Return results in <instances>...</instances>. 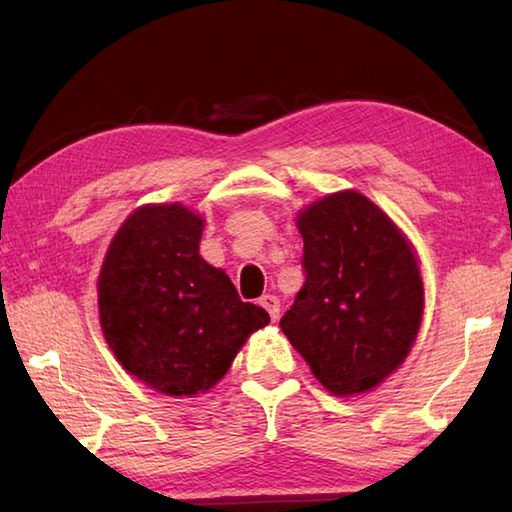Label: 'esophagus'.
I'll list each match as a JSON object with an SVG mask.
<instances>
[{
    "mask_svg": "<svg viewBox=\"0 0 512 512\" xmlns=\"http://www.w3.org/2000/svg\"><path fill=\"white\" fill-rule=\"evenodd\" d=\"M259 306H262V308L270 314V319H273V323H275V321H279L281 301H279L275 295H264L262 299H259Z\"/></svg>",
    "mask_w": 512,
    "mask_h": 512,
    "instance_id": "1",
    "label": "esophagus"
}]
</instances>
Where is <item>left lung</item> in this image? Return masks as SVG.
<instances>
[{
  "instance_id": "8db88e82",
  "label": "left lung",
  "mask_w": 512,
  "mask_h": 512,
  "mask_svg": "<svg viewBox=\"0 0 512 512\" xmlns=\"http://www.w3.org/2000/svg\"><path fill=\"white\" fill-rule=\"evenodd\" d=\"M297 228L306 284L279 328L330 394H367L416 343L424 310L416 250L354 189L308 204Z\"/></svg>"
}]
</instances>
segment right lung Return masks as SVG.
<instances>
[{
	"mask_svg": "<svg viewBox=\"0 0 512 512\" xmlns=\"http://www.w3.org/2000/svg\"><path fill=\"white\" fill-rule=\"evenodd\" d=\"M202 231L204 217L180 202L138 206L110 242L96 284L116 361L176 398L220 383L248 336L270 321L239 299L222 268L204 262Z\"/></svg>",
	"mask_w": 512,
	"mask_h": 512,
	"instance_id": "right-lung-1",
	"label": "right lung"
}]
</instances>
